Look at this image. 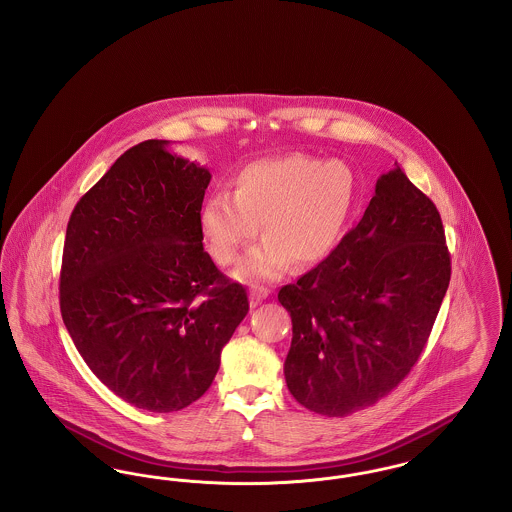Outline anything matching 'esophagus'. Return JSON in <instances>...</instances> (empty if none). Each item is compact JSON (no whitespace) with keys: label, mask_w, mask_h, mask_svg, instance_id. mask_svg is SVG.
Listing matches in <instances>:
<instances>
[{"label":"esophagus","mask_w":512,"mask_h":512,"mask_svg":"<svg viewBox=\"0 0 512 512\" xmlns=\"http://www.w3.org/2000/svg\"><path fill=\"white\" fill-rule=\"evenodd\" d=\"M268 295H270V290L265 288V286H253L251 292H249V297H251L253 303H259V301L267 299Z\"/></svg>","instance_id":"1"}]
</instances>
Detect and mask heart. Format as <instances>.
<instances>
[{
    "label": "heart",
    "instance_id": "heart-1",
    "mask_svg": "<svg viewBox=\"0 0 512 512\" xmlns=\"http://www.w3.org/2000/svg\"><path fill=\"white\" fill-rule=\"evenodd\" d=\"M355 201V178L341 161L290 153L247 163L232 178V194L203 199L199 228L211 257L232 267L259 236L267 238L245 259L238 276L272 280L290 261L309 267L340 242Z\"/></svg>",
    "mask_w": 512,
    "mask_h": 512
}]
</instances>
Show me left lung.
Here are the masks:
<instances>
[{"label": "left lung", "instance_id": "8db88e82", "mask_svg": "<svg viewBox=\"0 0 512 512\" xmlns=\"http://www.w3.org/2000/svg\"><path fill=\"white\" fill-rule=\"evenodd\" d=\"M449 278L436 205L399 167L382 174L361 222L278 293L292 317L290 393L326 416L386 397L418 361Z\"/></svg>", "mask_w": 512, "mask_h": 512}]
</instances>
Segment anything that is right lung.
Masks as SVG:
<instances>
[{"instance_id": "obj_1", "label": "right lung", "mask_w": 512, "mask_h": 512, "mask_svg": "<svg viewBox=\"0 0 512 512\" xmlns=\"http://www.w3.org/2000/svg\"><path fill=\"white\" fill-rule=\"evenodd\" d=\"M211 172L167 140L130 147L76 203L59 303L86 365L126 403L171 413L215 380L220 351L249 311L203 249Z\"/></svg>"}]
</instances>
